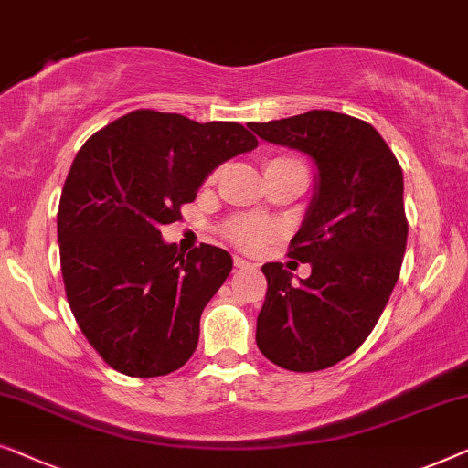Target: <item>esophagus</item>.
<instances>
[{"mask_svg":"<svg viewBox=\"0 0 468 468\" xmlns=\"http://www.w3.org/2000/svg\"><path fill=\"white\" fill-rule=\"evenodd\" d=\"M235 267L237 269H254L256 265H254V262H248L246 259H241V256H235Z\"/></svg>","mask_w":468,"mask_h":468,"instance_id":"obj_1","label":"esophagus"}]
</instances>
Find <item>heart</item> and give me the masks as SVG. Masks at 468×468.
Here are the masks:
<instances>
[{
    "label": "heart",
    "instance_id": "b5f03b06",
    "mask_svg": "<svg viewBox=\"0 0 468 468\" xmlns=\"http://www.w3.org/2000/svg\"><path fill=\"white\" fill-rule=\"evenodd\" d=\"M267 169H303L305 171V165L301 161L291 159V156H273L265 163V171ZM218 171H214L209 176V180H216ZM275 235V229L267 222L254 220V218H246V216H239V218H233L227 225V237L231 241H235L237 246H241L243 250H259L262 243L271 239Z\"/></svg>",
    "mask_w": 468,
    "mask_h": 468
}]
</instances>
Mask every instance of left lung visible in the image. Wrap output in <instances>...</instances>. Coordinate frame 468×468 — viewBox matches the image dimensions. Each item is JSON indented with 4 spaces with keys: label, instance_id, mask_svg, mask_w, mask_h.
<instances>
[{
    "label": "left lung",
    "instance_id": "1",
    "mask_svg": "<svg viewBox=\"0 0 468 468\" xmlns=\"http://www.w3.org/2000/svg\"><path fill=\"white\" fill-rule=\"evenodd\" d=\"M250 129L301 150L318 167L312 203L288 250L312 273L297 284L282 262L262 265L267 297L256 346L288 371H320L363 346L397 284L410 231L403 171L371 124L339 112L309 110Z\"/></svg>",
    "mask_w": 468,
    "mask_h": 468
}]
</instances>
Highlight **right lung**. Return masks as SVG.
<instances>
[{"label": "right lung", "instance_id": "1", "mask_svg": "<svg viewBox=\"0 0 468 468\" xmlns=\"http://www.w3.org/2000/svg\"><path fill=\"white\" fill-rule=\"evenodd\" d=\"M256 146L239 122L135 110L78 150L57 214L63 284L84 337L118 373L159 378L193 356L233 259L209 243L177 254L161 227L182 218L216 167Z\"/></svg>", "mask_w": 468, "mask_h": 468}]
</instances>
